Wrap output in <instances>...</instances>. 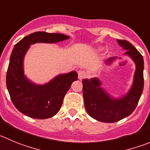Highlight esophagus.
<instances>
[{
	"instance_id": "34e87169",
	"label": "esophagus",
	"mask_w": 150,
	"mask_h": 150,
	"mask_svg": "<svg viewBox=\"0 0 150 150\" xmlns=\"http://www.w3.org/2000/svg\"><path fill=\"white\" fill-rule=\"evenodd\" d=\"M87 77V73L84 70H79L78 71V78L80 80H82L83 78Z\"/></svg>"
}]
</instances>
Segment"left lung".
Listing matches in <instances>:
<instances>
[{
  "instance_id": "1",
  "label": "left lung",
  "mask_w": 150,
  "mask_h": 150,
  "mask_svg": "<svg viewBox=\"0 0 150 150\" xmlns=\"http://www.w3.org/2000/svg\"><path fill=\"white\" fill-rule=\"evenodd\" d=\"M124 54L132 58L135 64L133 83L125 96L114 98L107 93L101 86L98 78L83 79V96L84 106L89 116L98 121L114 123L132 114L136 108L144 89V58L141 53L125 40H117ZM117 58H110L106 64H111Z\"/></svg>"
}]
</instances>
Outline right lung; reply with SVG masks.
Returning a JSON list of instances; mask_svg holds the SVG:
<instances>
[{
  "label": "right lung",
  "instance_id": "right-lung-1",
  "mask_svg": "<svg viewBox=\"0 0 150 150\" xmlns=\"http://www.w3.org/2000/svg\"><path fill=\"white\" fill-rule=\"evenodd\" d=\"M69 36L59 33L36 32L23 38L12 50L6 73V86L18 111L33 118L47 119L58 112L72 82L78 80L75 71L58 75L43 85L29 81L23 71V58L32 44L58 43Z\"/></svg>",
  "mask_w": 150,
  "mask_h": 150
}]
</instances>
